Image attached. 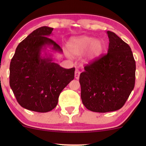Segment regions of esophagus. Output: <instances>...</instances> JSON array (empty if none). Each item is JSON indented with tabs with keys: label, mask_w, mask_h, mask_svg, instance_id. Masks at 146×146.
<instances>
[{
	"label": "esophagus",
	"mask_w": 146,
	"mask_h": 146,
	"mask_svg": "<svg viewBox=\"0 0 146 146\" xmlns=\"http://www.w3.org/2000/svg\"><path fill=\"white\" fill-rule=\"evenodd\" d=\"M80 71H79L78 69H75V78L78 80L80 78Z\"/></svg>",
	"instance_id": "obj_1"
}]
</instances>
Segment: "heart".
Returning <instances> with one entry per match:
<instances>
[{"label":"heart","instance_id":"heart-1","mask_svg":"<svg viewBox=\"0 0 146 146\" xmlns=\"http://www.w3.org/2000/svg\"><path fill=\"white\" fill-rule=\"evenodd\" d=\"M105 45L100 39H94L89 36L73 38L68 43V51L73 56L86 54L84 62L86 63L94 61L103 53Z\"/></svg>","mask_w":146,"mask_h":146}]
</instances>
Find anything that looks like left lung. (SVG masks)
I'll use <instances>...</instances> for the list:
<instances>
[{"label":"left lung","mask_w":146,"mask_h":146,"mask_svg":"<svg viewBox=\"0 0 146 146\" xmlns=\"http://www.w3.org/2000/svg\"><path fill=\"white\" fill-rule=\"evenodd\" d=\"M108 53L84 66L81 98L88 110L107 113L123 107L135 87L136 64L130 46L112 31Z\"/></svg>","instance_id":"left-lung-1"}]
</instances>
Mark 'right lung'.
I'll use <instances>...</instances> for the list:
<instances>
[{
    "instance_id": "right-lung-1",
    "label": "right lung",
    "mask_w": 146,
    "mask_h": 146,
    "mask_svg": "<svg viewBox=\"0 0 146 146\" xmlns=\"http://www.w3.org/2000/svg\"><path fill=\"white\" fill-rule=\"evenodd\" d=\"M53 28L42 27L18 45L10 62L9 85L16 100L26 109L46 113L56 108L60 93L74 79L75 68L66 69L52 62L51 57H42L46 46L62 52L50 39Z\"/></svg>"
}]
</instances>
